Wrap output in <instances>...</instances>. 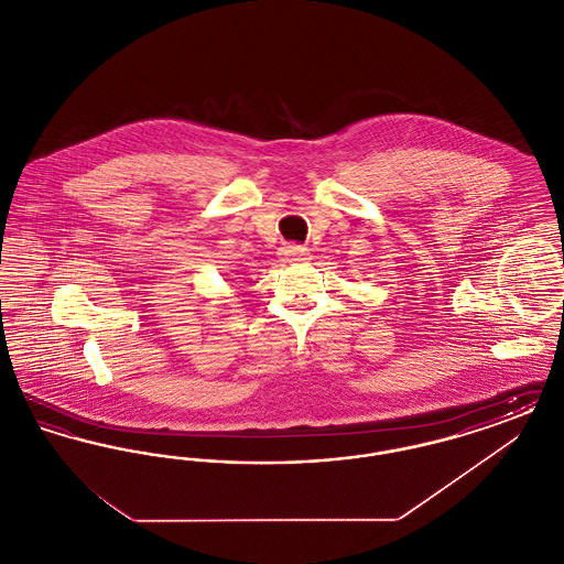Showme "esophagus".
<instances>
[{
  "instance_id": "34e87169",
  "label": "esophagus",
  "mask_w": 564,
  "mask_h": 564,
  "mask_svg": "<svg viewBox=\"0 0 564 564\" xmlns=\"http://www.w3.org/2000/svg\"><path fill=\"white\" fill-rule=\"evenodd\" d=\"M283 256L288 258V262H304V260H308V249L300 247V245H288L283 249Z\"/></svg>"
}]
</instances>
